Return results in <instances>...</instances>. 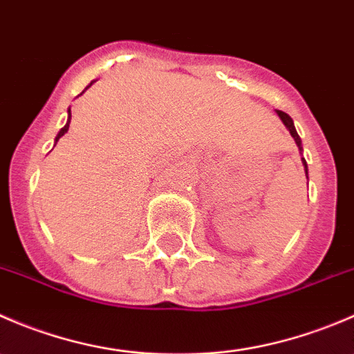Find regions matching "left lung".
Returning a JSON list of instances; mask_svg holds the SVG:
<instances>
[{"instance_id":"left-lung-1","label":"left lung","mask_w":354,"mask_h":354,"mask_svg":"<svg viewBox=\"0 0 354 354\" xmlns=\"http://www.w3.org/2000/svg\"><path fill=\"white\" fill-rule=\"evenodd\" d=\"M276 113H277V116L281 118V121H283V123H284V127H286L288 130H289V133H291V137L295 138V142H296V145H298L299 152H303L301 138H299L298 131H296V128H295V123H292L291 116H289V114L284 113V111H276ZM301 162H303V166H305V174H306V180H308V166H306V160H305V157H301Z\"/></svg>"}]
</instances>
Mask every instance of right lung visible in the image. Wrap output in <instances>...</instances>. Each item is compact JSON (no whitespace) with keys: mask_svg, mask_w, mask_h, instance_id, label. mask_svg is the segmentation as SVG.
Instances as JSON below:
<instances>
[{"mask_svg":"<svg viewBox=\"0 0 354 354\" xmlns=\"http://www.w3.org/2000/svg\"><path fill=\"white\" fill-rule=\"evenodd\" d=\"M95 82V80H94ZM94 82H91V85L92 84H94ZM91 85H88V87H91ZM87 87V88H88ZM82 94H84V92H82ZM80 94V95H82ZM70 120H71V111H70V108H68V121H66V124H65V127H63L62 128V130H59V133L58 135H56V138H55V142H58L59 140V138H62L63 137V135H65L66 133V131H68V127H70Z\"/></svg>","mask_w":354,"mask_h":354,"instance_id":"1","label":"right lung"}]
</instances>
